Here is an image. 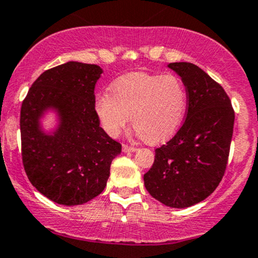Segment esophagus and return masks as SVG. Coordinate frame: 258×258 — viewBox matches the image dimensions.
Instances as JSON below:
<instances>
[{
	"label": "esophagus",
	"mask_w": 258,
	"mask_h": 258,
	"mask_svg": "<svg viewBox=\"0 0 258 258\" xmlns=\"http://www.w3.org/2000/svg\"><path fill=\"white\" fill-rule=\"evenodd\" d=\"M136 150H137V148L131 147V145H127V144H123L122 145V151H123V153H135Z\"/></svg>",
	"instance_id": "34e87169"
}]
</instances>
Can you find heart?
I'll return each mask as SVG.
<instances>
[{
	"label": "heart",
	"mask_w": 258,
	"mask_h": 258,
	"mask_svg": "<svg viewBox=\"0 0 258 258\" xmlns=\"http://www.w3.org/2000/svg\"><path fill=\"white\" fill-rule=\"evenodd\" d=\"M109 92L95 98L94 109L101 127L117 137L131 122L147 143L172 137L184 122L188 96L175 76L131 73L120 77Z\"/></svg>",
	"instance_id": "b5f03b06"
}]
</instances>
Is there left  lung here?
<instances>
[{
  "label": "left lung",
  "mask_w": 258,
  "mask_h": 258,
  "mask_svg": "<svg viewBox=\"0 0 258 258\" xmlns=\"http://www.w3.org/2000/svg\"><path fill=\"white\" fill-rule=\"evenodd\" d=\"M168 67L187 91L186 119L174 137L155 150L144 185L164 206L187 208L210 196L225 174L234 110L222 86L196 64L173 62Z\"/></svg>",
  "instance_id": "obj_1"
}]
</instances>
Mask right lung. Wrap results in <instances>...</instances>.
I'll return each mask as SVG.
<instances>
[{
	"label": "right lung",
	"instance_id": "1",
	"mask_svg": "<svg viewBox=\"0 0 258 258\" xmlns=\"http://www.w3.org/2000/svg\"><path fill=\"white\" fill-rule=\"evenodd\" d=\"M97 64L70 61L45 71L32 84L20 111L21 156L29 180L43 196L62 206H79L107 185L121 144L99 126L95 85ZM48 110L58 126L46 134L40 119Z\"/></svg>",
	"mask_w": 258,
	"mask_h": 258
}]
</instances>
